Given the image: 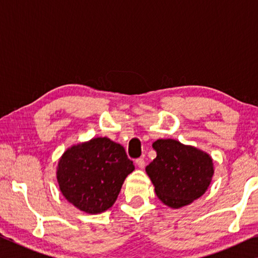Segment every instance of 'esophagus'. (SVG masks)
<instances>
[{"instance_id":"1","label":"esophagus","mask_w":258,"mask_h":258,"mask_svg":"<svg viewBox=\"0 0 258 258\" xmlns=\"http://www.w3.org/2000/svg\"><path fill=\"white\" fill-rule=\"evenodd\" d=\"M135 164L138 165L139 168L142 169V168H145V166H146V160L143 158H139V159L135 160Z\"/></svg>"}]
</instances>
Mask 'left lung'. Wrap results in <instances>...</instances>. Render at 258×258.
Instances as JSON below:
<instances>
[{
    "label": "left lung",
    "instance_id": "left-lung-1",
    "mask_svg": "<svg viewBox=\"0 0 258 258\" xmlns=\"http://www.w3.org/2000/svg\"><path fill=\"white\" fill-rule=\"evenodd\" d=\"M157 157L146 167L155 192L171 208L191 204L206 192L214 175L213 159L206 152L173 139L152 143Z\"/></svg>",
    "mask_w": 258,
    "mask_h": 258
}]
</instances>
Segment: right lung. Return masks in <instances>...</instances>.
I'll use <instances>...</instances> for the list:
<instances>
[{
  "instance_id": "obj_1",
  "label": "right lung",
  "mask_w": 258,
  "mask_h": 258,
  "mask_svg": "<svg viewBox=\"0 0 258 258\" xmlns=\"http://www.w3.org/2000/svg\"><path fill=\"white\" fill-rule=\"evenodd\" d=\"M133 171V161L123 147L108 138H95L63 152L56 180L69 203L82 212L99 214L115 204L126 176Z\"/></svg>"
}]
</instances>
